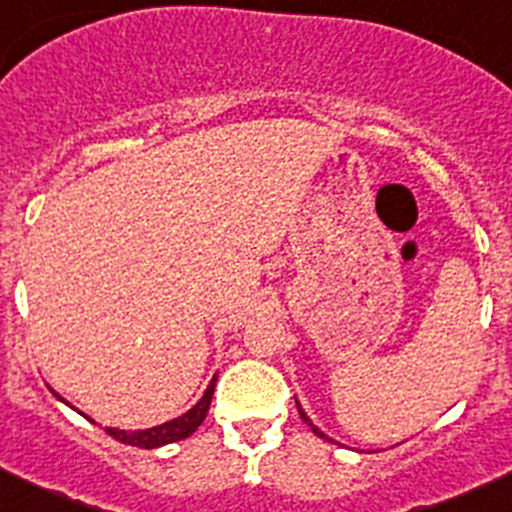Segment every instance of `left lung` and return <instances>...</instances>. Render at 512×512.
I'll list each match as a JSON object with an SVG mask.
<instances>
[{
    "label": "left lung",
    "mask_w": 512,
    "mask_h": 512,
    "mask_svg": "<svg viewBox=\"0 0 512 512\" xmlns=\"http://www.w3.org/2000/svg\"><path fill=\"white\" fill-rule=\"evenodd\" d=\"M295 407H298V414H300V419H303V421H308V426H310V429H313V431H315V434H318V436H320V439H328V436H325V434H323V431H320V429H318V426H315V424H313V421H310V419H308V414H305V412H303V407H300V404H298V399H295ZM328 441H333V439H328Z\"/></svg>",
    "instance_id": "8db88e82"
}]
</instances>
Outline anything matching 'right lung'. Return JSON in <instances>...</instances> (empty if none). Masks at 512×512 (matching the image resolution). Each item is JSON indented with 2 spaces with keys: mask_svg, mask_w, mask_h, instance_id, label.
Returning a JSON list of instances; mask_svg holds the SVG:
<instances>
[{
  "mask_svg": "<svg viewBox=\"0 0 512 512\" xmlns=\"http://www.w3.org/2000/svg\"><path fill=\"white\" fill-rule=\"evenodd\" d=\"M214 387H217V374L212 377V382H209L207 392L202 394V399H199V402L194 404L189 412H184L182 416H177V419H172V421H165V424L152 426V429H138V431L110 429V426H105V431H108L115 441H120V444L138 446V449H157V446L175 444V441L187 439V436H192L194 431L199 429V424H202L204 416H207V412H209V404H212ZM51 392H54V389H51ZM56 397H59V394H56ZM59 399L63 404H68L63 397H59ZM68 407H71V404H68Z\"/></svg>",
  "mask_w": 512,
  "mask_h": 512,
  "instance_id": "obj_1",
  "label": "right lung"
}]
</instances>
